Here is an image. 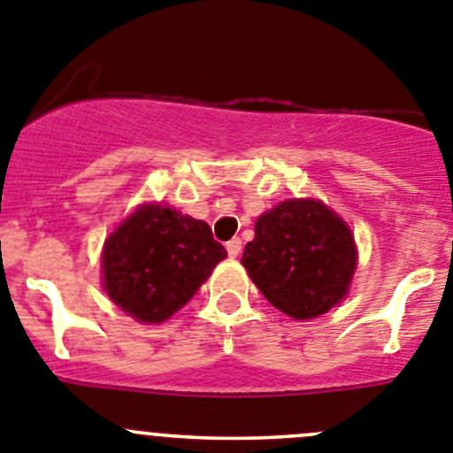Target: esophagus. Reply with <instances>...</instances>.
I'll return each mask as SVG.
<instances>
[{"label": "esophagus", "instance_id": "1", "mask_svg": "<svg viewBox=\"0 0 453 453\" xmlns=\"http://www.w3.org/2000/svg\"><path fill=\"white\" fill-rule=\"evenodd\" d=\"M226 248H227V255L234 259V257L241 255V248H243V243H241V239H232V241H227Z\"/></svg>", "mask_w": 453, "mask_h": 453}]
</instances>
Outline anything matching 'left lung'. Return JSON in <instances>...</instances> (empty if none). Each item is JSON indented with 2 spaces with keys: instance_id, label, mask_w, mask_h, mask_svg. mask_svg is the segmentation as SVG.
<instances>
[{
  "instance_id": "1",
  "label": "left lung",
  "mask_w": 453,
  "mask_h": 453,
  "mask_svg": "<svg viewBox=\"0 0 453 453\" xmlns=\"http://www.w3.org/2000/svg\"><path fill=\"white\" fill-rule=\"evenodd\" d=\"M241 264L277 311L312 319L346 297L357 248L331 207L317 198H288L257 219Z\"/></svg>"
}]
</instances>
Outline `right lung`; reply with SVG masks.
<instances>
[{
  "instance_id": "add662e5",
  "label": "right lung",
  "mask_w": 453,
  "mask_h": 453,
  "mask_svg": "<svg viewBox=\"0 0 453 453\" xmlns=\"http://www.w3.org/2000/svg\"><path fill=\"white\" fill-rule=\"evenodd\" d=\"M227 257L205 221L145 203L104 241L103 286L142 324H160L194 297Z\"/></svg>"
}]
</instances>
